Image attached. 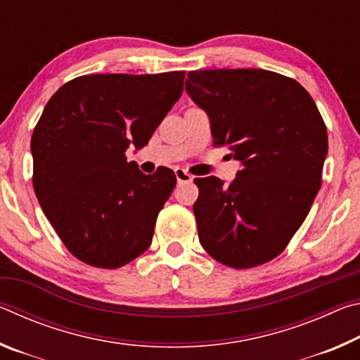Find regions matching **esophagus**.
Listing matches in <instances>:
<instances>
[{"label":"esophagus","mask_w":360,"mask_h":360,"mask_svg":"<svg viewBox=\"0 0 360 360\" xmlns=\"http://www.w3.org/2000/svg\"><path fill=\"white\" fill-rule=\"evenodd\" d=\"M174 174H176V179H178V184H181V182H191L193 179V176L182 168H176Z\"/></svg>","instance_id":"obj_1"}]
</instances>
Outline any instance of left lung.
<instances>
[{
  "mask_svg": "<svg viewBox=\"0 0 360 360\" xmlns=\"http://www.w3.org/2000/svg\"><path fill=\"white\" fill-rule=\"evenodd\" d=\"M186 92L211 120L214 146L241 169L229 186L197 178L198 238L212 259L252 268L278 257L300 229L322 184L327 129L292 77L266 70H203Z\"/></svg>",
  "mask_w": 360,
  "mask_h": 360,
  "instance_id": "1",
  "label": "left lung"
}]
</instances>
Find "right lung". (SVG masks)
<instances>
[{
    "label": "right lung",
    "instance_id": "add662e5",
    "mask_svg": "<svg viewBox=\"0 0 360 360\" xmlns=\"http://www.w3.org/2000/svg\"><path fill=\"white\" fill-rule=\"evenodd\" d=\"M184 71L87 75L62 85L32 136L33 188L66 249L84 264L119 268L150 246L174 172L144 174L125 152L149 143L182 95Z\"/></svg>",
    "mask_w": 360,
    "mask_h": 360
}]
</instances>
